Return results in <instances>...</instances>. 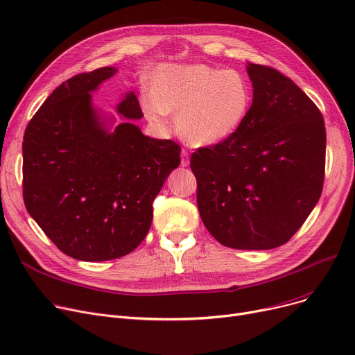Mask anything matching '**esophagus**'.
Wrapping results in <instances>:
<instances>
[{
  "label": "esophagus",
  "mask_w": 355,
  "mask_h": 355,
  "mask_svg": "<svg viewBox=\"0 0 355 355\" xmlns=\"http://www.w3.org/2000/svg\"><path fill=\"white\" fill-rule=\"evenodd\" d=\"M190 165V155L187 151H181V166H189Z\"/></svg>",
  "instance_id": "obj_1"
}]
</instances>
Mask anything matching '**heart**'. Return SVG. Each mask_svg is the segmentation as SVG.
<instances>
[{
    "mask_svg": "<svg viewBox=\"0 0 355 355\" xmlns=\"http://www.w3.org/2000/svg\"><path fill=\"white\" fill-rule=\"evenodd\" d=\"M252 103V86L243 73L209 64H166L155 70L144 115L166 126L177 115L178 135L193 146H211L230 138L243 123Z\"/></svg>",
    "mask_w": 355,
    "mask_h": 355,
    "instance_id": "1",
    "label": "heart"
}]
</instances>
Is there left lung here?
Listing matches in <instances>:
<instances>
[{
    "mask_svg": "<svg viewBox=\"0 0 355 355\" xmlns=\"http://www.w3.org/2000/svg\"><path fill=\"white\" fill-rule=\"evenodd\" d=\"M253 101L236 132L191 155L197 206L221 245H285L318 202L327 134L320 109L282 73L248 63Z\"/></svg>",
    "mask_w": 355,
    "mask_h": 355,
    "instance_id": "obj_1",
    "label": "left lung"
}]
</instances>
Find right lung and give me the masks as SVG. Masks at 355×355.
<instances>
[{"label": "right lung", "mask_w": 355, "mask_h": 355, "mask_svg": "<svg viewBox=\"0 0 355 355\" xmlns=\"http://www.w3.org/2000/svg\"><path fill=\"white\" fill-rule=\"evenodd\" d=\"M101 67L54 89L28 122L23 189L28 214L67 256L103 262L135 250L153 223V201L180 165L171 139L142 134L134 92L116 118L95 106L92 92L115 76Z\"/></svg>", "instance_id": "add662e5"}]
</instances>
